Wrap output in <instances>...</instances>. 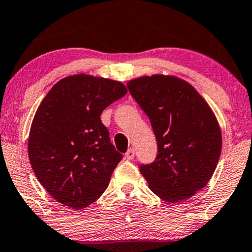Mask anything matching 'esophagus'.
Masks as SVG:
<instances>
[{
	"label": "esophagus",
	"mask_w": 252,
	"mask_h": 252,
	"mask_svg": "<svg viewBox=\"0 0 252 252\" xmlns=\"http://www.w3.org/2000/svg\"><path fill=\"white\" fill-rule=\"evenodd\" d=\"M125 157H126L128 160L134 159V157H135V151H134L133 148H129V149L127 150V153L125 154Z\"/></svg>",
	"instance_id": "esophagus-1"
}]
</instances>
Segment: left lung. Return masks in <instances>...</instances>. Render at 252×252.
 Returning <instances> with one entry per match:
<instances>
[{
	"mask_svg": "<svg viewBox=\"0 0 252 252\" xmlns=\"http://www.w3.org/2000/svg\"><path fill=\"white\" fill-rule=\"evenodd\" d=\"M127 87L157 140L156 159L140 165L149 188L165 202L191 197L208 185L221 153L215 113L190 84L173 75H146Z\"/></svg>",
	"mask_w": 252,
	"mask_h": 252,
	"instance_id": "8db88e82",
	"label": "left lung"
}]
</instances>
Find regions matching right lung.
<instances>
[{"label":"right lung","instance_id":"obj_1","mask_svg":"<svg viewBox=\"0 0 252 252\" xmlns=\"http://www.w3.org/2000/svg\"><path fill=\"white\" fill-rule=\"evenodd\" d=\"M126 93L123 82L81 73L62 79L42 99L31 126L29 157L57 202L79 210L108 188L123 155L110 142L101 113Z\"/></svg>","mask_w":252,"mask_h":252}]
</instances>
